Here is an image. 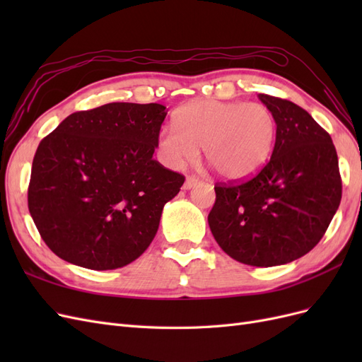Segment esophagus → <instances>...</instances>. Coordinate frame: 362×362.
<instances>
[{"mask_svg": "<svg viewBox=\"0 0 362 362\" xmlns=\"http://www.w3.org/2000/svg\"><path fill=\"white\" fill-rule=\"evenodd\" d=\"M199 182V178H196V177H187L185 178V182H184V185H182V189L184 190H190L194 184H198Z\"/></svg>", "mask_w": 362, "mask_h": 362, "instance_id": "obj_1", "label": "esophagus"}]
</instances>
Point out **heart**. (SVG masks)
<instances>
[{
	"label": "heart",
	"mask_w": 362,
	"mask_h": 362,
	"mask_svg": "<svg viewBox=\"0 0 362 362\" xmlns=\"http://www.w3.org/2000/svg\"><path fill=\"white\" fill-rule=\"evenodd\" d=\"M276 139V120L264 104L198 100L180 107L175 125L160 129L158 157L164 166L182 169L198 157L223 180L255 175L269 161Z\"/></svg>",
	"instance_id": "1"
}]
</instances>
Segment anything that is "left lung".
<instances>
[{"label": "left lung", "mask_w": 362, "mask_h": 362, "mask_svg": "<svg viewBox=\"0 0 362 362\" xmlns=\"http://www.w3.org/2000/svg\"><path fill=\"white\" fill-rule=\"evenodd\" d=\"M276 120L272 157L257 177L217 184L208 225L217 245L255 267L287 264L320 242L341 201L331 136L291 101L259 93Z\"/></svg>", "instance_id": "1"}]
</instances>
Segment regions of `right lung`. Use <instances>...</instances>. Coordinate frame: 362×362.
<instances>
[{
  "label": "right lung",
  "mask_w": 362,
  "mask_h": 362,
  "mask_svg": "<svg viewBox=\"0 0 362 362\" xmlns=\"http://www.w3.org/2000/svg\"><path fill=\"white\" fill-rule=\"evenodd\" d=\"M166 115L161 104L110 103L72 113L40 141L28 210L57 257L113 270L148 249L184 184L152 158Z\"/></svg>",
  "instance_id": "right-lung-1"
}]
</instances>
